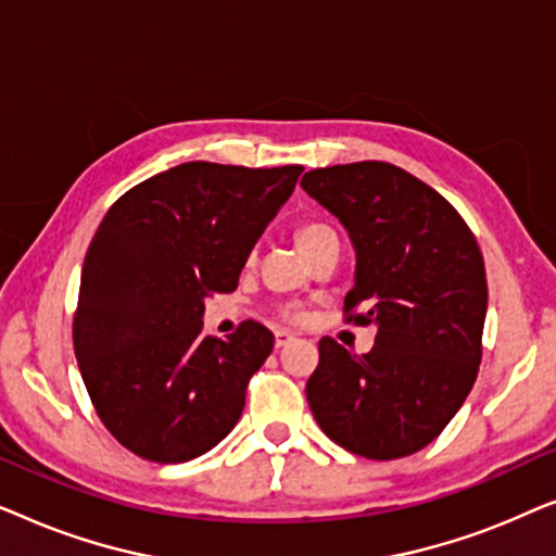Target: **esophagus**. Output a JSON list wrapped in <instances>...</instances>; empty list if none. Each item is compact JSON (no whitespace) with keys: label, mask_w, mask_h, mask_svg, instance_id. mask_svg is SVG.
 <instances>
[{"label":"esophagus","mask_w":556,"mask_h":556,"mask_svg":"<svg viewBox=\"0 0 556 556\" xmlns=\"http://www.w3.org/2000/svg\"><path fill=\"white\" fill-rule=\"evenodd\" d=\"M293 339H295V337H293L291 331H286V329H278V331H276V346H278V349L286 346V344H291Z\"/></svg>","instance_id":"34e87169"}]
</instances>
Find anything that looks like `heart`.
<instances>
[{
	"instance_id": "b5f03b06",
	"label": "heart",
	"mask_w": 556,
	"mask_h": 556,
	"mask_svg": "<svg viewBox=\"0 0 556 556\" xmlns=\"http://www.w3.org/2000/svg\"><path fill=\"white\" fill-rule=\"evenodd\" d=\"M331 238H337V232H333L331 227L318 225V223H306L295 230V242H299V248L303 250V255L306 257ZM278 314H280V318H286V321H303L306 311H303L301 306H295V303H288V306H280Z\"/></svg>"
}]
</instances>
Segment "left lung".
Returning <instances> with one entry per match:
<instances>
[{"instance_id":"left-lung-1","label":"left lung","mask_w":556,"mask_h":556,"mask_svg":"<svg viewBox=\"0 0 556 556\" xmlns=\"http://www.w3.org/2000/svg\"><path fill=\"white\" fill-rule=\"evenodd\" d=\"M301 187L356 250L346 324L377 326L367 354L318 341L311 413L349 453L405 458L443 432L478 377L489 306L481 248L445 197L394 164L326 166Z\"/></svg>"}]
</instances>
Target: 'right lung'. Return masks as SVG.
I'll list each match as a JSON object with an SVG mask.
<instances>
[{
  "label": "right lung",
  "mask_w": 556,
  "mask_h": 556,
  "mask_svg": "<svg viewBox=\"0 0 556 556\" xmlns=\"http://www.w3.org/2000/svg\"><path fill=\"white\" fill-rule=\"evenodd\" d=\"M303 166L187 162L113 202L90 240L73 346L98 417L139 458L185 463L238 425L273 333L242 321L204 337V299L242 265Z\"/></svg>",
  "instance_id": "add662e5"
}]
</instances>
